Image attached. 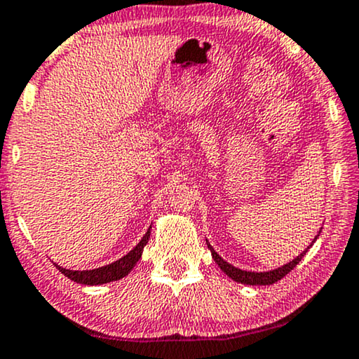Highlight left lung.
<instances>
[{
    "label": "left lung",
    "mask_w": 359,
    "mask_h": 359,
    "mask_svg": "<svg viewBox=\"0 0 359 359\" xmlns=\"http://www.w3.org/2000/svg\"><path fill=\"white\" fill-rule=\"evenodd\" d=\"M320 233H321V231H320ZM318 236H320V234H318ZM318 236H316V238H318ZM316 238H315V241H316ZM315 241H313V243H315ZM206 243H208V241H206ZM311 246H313V245H309L308 248H311ZM208 248H210L211 256H213V259L216 261V264H218V266H219L221 269H223V271L226 273L229 278H231V280L238 281V283H245V285H273V283L280 281L281 278H285L286 274L290 273L291 269H293V268L296 266V264L299 263V261H302V258H303L304 255H306V251H308V248H306V251H303V253L299 255L298 258H294L293 261H290V263H286L285 266L273 269V271L255 273V271H245V269L234 268L233 264L226 263V261L221 258V256H219L218 253H216L213 248H211L210 243H208Z\"/></svg>",
    "instance_id": "left-lung-1"
}]
</instances>
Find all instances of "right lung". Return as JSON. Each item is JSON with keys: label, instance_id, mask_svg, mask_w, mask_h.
I'll return each mask as SVG.
<instances>
[{"label": "right lung", "instance_id": "1", "mask_svg": "<svg viewBox=\"0 0 359 359\" xmlns=\"http://www.w3.org/2000/svg\"><path fill=\"white\" fill-rule=\"evenodd\" d=\"M149 233H151V226H149L148 231L141 241L136 245L133 250L123 258H119L118 261H114L111 264H106V266L96 268V269H86V271H73V269H66L55 264V266L60 269L65 276H68L72 281H76L79 285H90V286H96V285H103V283H109V281H118L121 278H125L128 273L135 268V264L138 263L141 255H143V248L146 246V243L149 240Z\"/></svg>", "mask_w": 359, "mask_h": 359}]
</instances>
